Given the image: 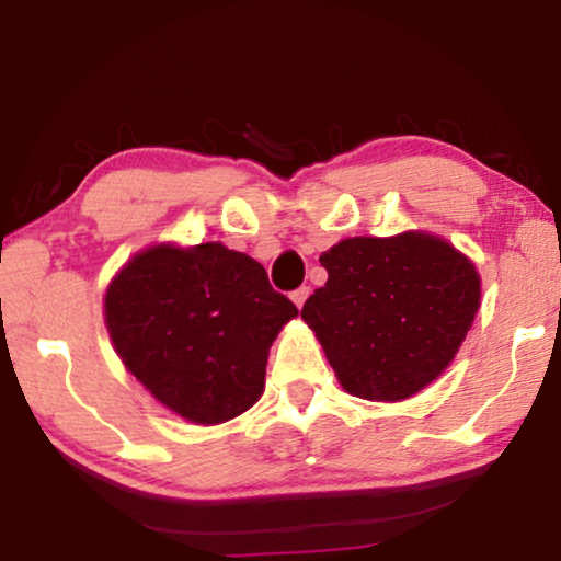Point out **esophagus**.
I'll list each match as a JSON object with an SVG mask.
<instances>
[{"instance_id":"esophagus-1","label":"esophagus","mask_w":561,"mask_h":561,"mask_svg":"<svg viewBox=\"0 0 561 561\" xmlns=\"http://www.w3.org/2000/svg\"><path fill=\"white\" fill-rule=\"evenodd\" d=\"M309 294H311V288L309 286H301V288H296L294 294H290V298H294V304L298 306V309H301V306L306 304V298H309Z\"/></svg>"}]
</instances>
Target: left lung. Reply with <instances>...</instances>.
I'll list each match as a JSON object with an SVG mask.
<instances>
[{"mask_svg": "<svg viewBox=\"0 0 561 561\" xmlns=\"http://www.w3.org/2000/svg\"><path fill=\"white\" fill-rule=\"evenodd\" d=\"M319 263L329 278L301 317L342 388L367 401H401L439 378L478 313L480 275L439 237H352Z\"/></svg>", "mask_w": 561, "mask_h": 561, "instance_id": "left-lung-1", "label": "left lung"}]
</instances>
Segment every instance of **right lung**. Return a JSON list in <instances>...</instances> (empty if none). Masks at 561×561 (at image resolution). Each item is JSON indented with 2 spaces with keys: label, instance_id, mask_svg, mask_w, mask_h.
I'll return each instance as SVG.
<instances>
[{
  "label": "right lung",
  "instance_id": "1",
  "mask_svg": "<svg viewBox=\"0 0 561 561\" xmlns=\"http://www.w3.org/2000/svg\"><path fill=\"white\" fill-rule=\"evenodd\" d=\"M104 311L127 370L194 424L255 405L267 350L298 313L257 260L219 242L145 250L112 280Z\"/></svg>",
  "mask_w": 561,
  "mask_h": 561
}]
</instances>
